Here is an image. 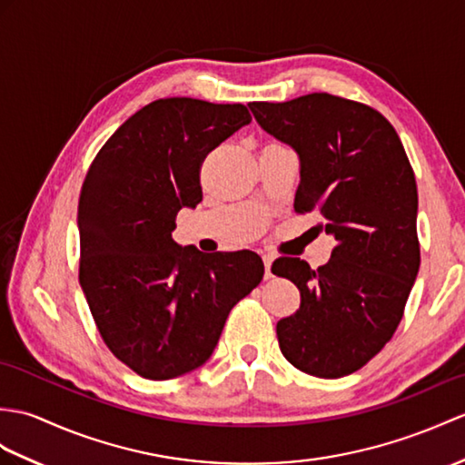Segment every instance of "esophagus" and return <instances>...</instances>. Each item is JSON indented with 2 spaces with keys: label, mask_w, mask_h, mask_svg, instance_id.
<instances>
[{
  "label": "esophagus",
  "mask_w": 465,
  "mask_h": 465,
  "mask_svg": "<svg viewBox=\"0 0 465 465\" xmlns=\"http://www.w3.org/2000/svg\"><path fill=\"white\" fill-rule=\"evenodd\" d=\"M272 263H273V255L272 253H263V265H265V277L272 279Z\"/></svg>",
  "instance_id": "obj_1"
}]
</instances>
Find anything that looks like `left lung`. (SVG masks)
<instances>
[{"label": "left lung", "mask_w": 465, "mask_h": 465, "mask_svg": "<svg viewBox=\"0 0 465 465\" xmlns=\"http://www.w3.org/2000/svg\"><path fill=\"white\" fill-rule=\"evenodd\" d=\"M250 109L299 156L295 212H317V228L337 240L319 269L299 257L273 262L301 293L295 315L277 322L279 349L299 371L341 379L392 339L416 282L414 170L394 126L362 103L311 93Z\"/></svg>", "instance_id": "left-lung-1"}]
</instances>
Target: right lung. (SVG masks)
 <instances>
[{"label": "right lung", "instance_id": "obj_1", "mask_svg": "<svg viewBox=\"0 0 465 465\" xmlns=\"http://www.w3.org/2000/svg\"><path fill=\"white\" fill-rule=\"evenodd\" d=\"M252 123L243 104L174 96L143 106L106 140L79 198V282L103 341L150 381L198 369L237 301L263 279L257 253H202L172 240L202 202L200 166Z\"/></svg>", "mask_w": 465, "mask_h": 465}]
</instances>
